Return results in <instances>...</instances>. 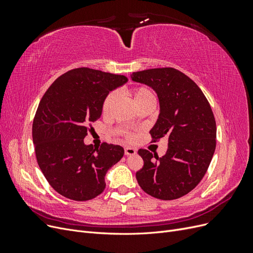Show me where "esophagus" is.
<instances>
[{"instance_id":"34e87169","label":"esophagus","mask_w":253,"mask_h":253,"mask_svg":"<svg viewBox=\"0 0 253 253\" xmlns=\"http://www.w3.org/2000/svg\"><path fill=\"white\" fill-rule=\"evenodd\" d=\"M136 150L134 149V148H129V147H127V148H126L125 149V154L126 155V156H131V155H135L136 154Z\"/></svg>"}]
</instances>
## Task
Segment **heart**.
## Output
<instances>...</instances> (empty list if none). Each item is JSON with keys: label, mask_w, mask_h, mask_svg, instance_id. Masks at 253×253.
<instances>
[{"label": "heart", "mask_w": 253, "mask_h": 253, "mask_svg": "<svg viewBox=\"0 0 253 253\" xmlns=\"http://www.w3.org/2000/svg\"><path fill=\"white\" fill-rule=\"evenodd\" d=\"M132 96H133V100L136 105H138L139 103H141L143 101H147V100H155L154 95H153L152 91L148 87H144V86L134 88L132 90ZM115 101H116V94L115 93H110L108 96L105 97L104 101L102 103L103 115H108L110 113Z\"/></svg>", "instance_id": "1"}]
</instances>
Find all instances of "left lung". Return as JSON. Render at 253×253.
I'll return each instance as SVG.
<instances>
[{"instance_id": "left-lung-1", "label": "left lung", "mask_w": 253, "mask_h": 253, "mask_svg": "<svg viewBox=\"0 0 253 253\" xmlns=\"http://www.w3.org/2000/svg\"><path fill=\"white\" fill-rule=\"evenodd\" d=\"M131 78L155 90L160 110L150 134L154 142L168 139L163 157L138 151L143 167L136 173L137 181L153 197L176 200L192 191L208 170L216 147L215 118L202 89L175 68H151Z\"/></svg>"}]
</instances>
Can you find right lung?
<instances>
[{
	"instance_id": "1",
	"label": "right lung",
	"mask_w": 253,
	"mask_h": 253,
	"mask_svg": "<svg viewBox=\"0 0 253 253\" xmlns=\"http://www.w3.org/2000/svg\"><path fill=\"white\" fill-rule=\"evenodd\" d=\"M126 82V76L80 67L60 76L42 97L33 141L38 165L59 194L85 202L103 192L105 174L125 150L106 142L94 149L83 139L88 125L100 118L105 97Z\"/></svg>"
}]
</instances>
